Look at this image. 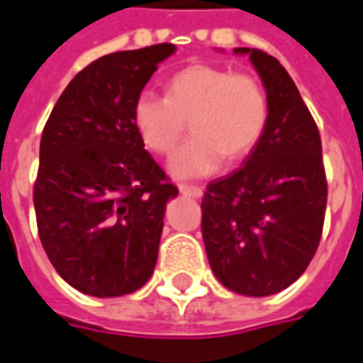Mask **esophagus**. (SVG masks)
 <instances>
[{"mask_svg":"<svg viewBox=\"0 0 363 363\" xmlns=\"http://www.w3.org/2000/svg\"><path fill=\"white\" fill-rule=\"evenodd\" d=\"M179 190H181V194L190 196V198H200L203 194L200 186H192V184H179Z\"/></svg>","mask_w":363,"mask_h":363,"instance_id":"34e87169","label":"esophagus"}]
</instances>
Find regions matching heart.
<instances>
[{"mask_svg": "<svg viewBox=\"0 0 363 363\" xmlns=\"http://www.w3.org/2000/svg\"><path fill=\"white\" fill-rule=\"evenodd\" d=\"M267 117L264 86L213 65L174 72L167 96L142 92L134 104V125L155 154H171L192 121L196 134L169 160V171L182 179L216 173L227 155L230 161L244 157L262 138Z\"/></svg>", "mask_w": 363, "mask_h": 363, "instance_id": "heart-1", "label": "heart"}]
</instances>
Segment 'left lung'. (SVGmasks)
<instances>
[{"label": "left lung", "mask_w": 363, "mask_h": 363, "mask_svg": "<svg viewBox=\"0 0 363 363\" xmlns=\"http://www.w3.org/2000/svg\"><path fill=\"white\" fill-rule=\"evenodd\" d=\"M248 55L264 82L269 117L242 167L209 182L202 198V236L219 283L244 296L291 286L315 254L327 206L321 138L304 99L277 59Z\"/></svg>", "instance_id": "left-lung-1"}]
</instances>
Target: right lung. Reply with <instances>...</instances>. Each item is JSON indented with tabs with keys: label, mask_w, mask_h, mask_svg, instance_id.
Wrapping results in <instances>:
<instances>
[{
	"label": "right lung",
	"mask_w": 363,
	"mask_h": 363,
	"mask_svg": "<svg viewBox=\"0 0 363 363\" xmlns=\"http://www.w3.org/2000/svg\"><path fill=\"white\" fill-rule=\"evenodd\" d=\"M174 50L155 44L96 59L59 96L42 133L40 240L59 275L90 296L130 294L154 273L179 189L144 150L134 104Z\"/></svg>",
	"instance_id": "obj_1"
}]
</instances>
